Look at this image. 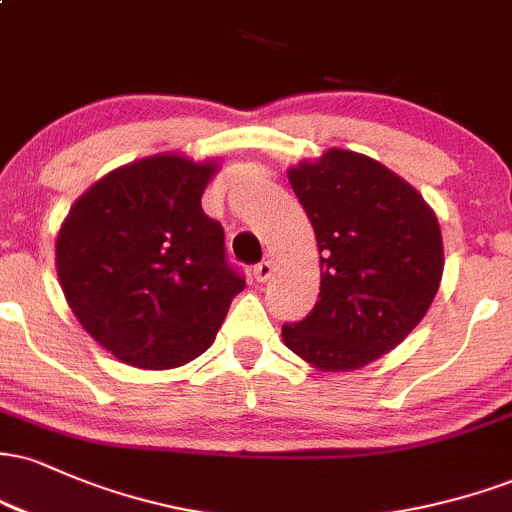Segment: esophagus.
<instances>
[{
	"mask_svg": "<svg viewBox=\"0 0 512 512\" xmlns=\"http://www.w3.org/2000/svg\"><path fill=\"white\" fill-rule=\"evenodd\" d=\"M272 272H274V267H272V262H260V264H255V269H252V274H255V279L257 281H267L269 276H272Z\"/></svg>",
	"mask_w": 512,
	"mask_h": 512,
	"instance_id": "34e87169",
	"label": "esophagus"
}]
</instances>
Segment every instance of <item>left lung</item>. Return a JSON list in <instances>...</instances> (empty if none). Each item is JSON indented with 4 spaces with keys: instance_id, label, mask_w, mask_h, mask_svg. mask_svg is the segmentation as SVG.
<instances>
[{
    "instance_id": "left-lung-1",
    "label": "left lung",
    "mask_w": 512,
    "mask_h": 512,
    "mask_svg": "<svg viewBox=\"0 0 512 512\" xmlns=\"http://www.w3.org/2000/svg\"><path fill=\"white\" fill-rule=\"evenodd\" d=\"M320 250V296L281 327L320 370H358L424 320L443 276V238L424 197L373 158L330 149L289 170Z\"/></svg>"
}]
</instances>
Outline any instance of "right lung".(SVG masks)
Listing matches in <instances>:
<instances>
[{"label":"right lung","mask_w":512,"mask_h":512,"mask_svg":"<svg viewBox=\"0 0 512 512\" xmlns=\"http://www.w3.org/2000/svg\"><path fill=\"white\" fill-rule=\"evenodd\" d=\"M216 163L158 154L127 163L74 202L57 236L69 308L103 349L168 370L209 349L245 279L202 209Z\"/></svg>","instance_id":"obj_1"}]
</instances>
